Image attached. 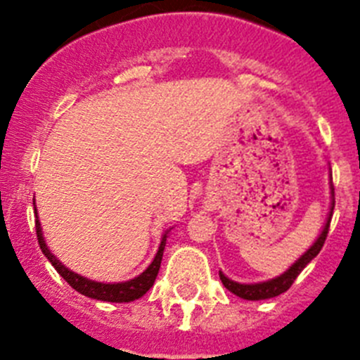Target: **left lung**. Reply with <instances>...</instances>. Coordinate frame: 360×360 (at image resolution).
Wrapping results in <instances>:
<instances>
[{
  "mask_svg": "<svg viewBox=\"0 0 360 360\" xmlns=\"http://www.w3.org/2000/svg\"><path fill=\"white\" fill-rule=\"evenodd\" d=\"M333 207H335V200H333V186H332V207H330V214L326 218V224H324L323 231H321L319 238L314 241L310 249L303 254V256L299 257L297 262L287 270V272H283L281 276L274 279H269V281H262V283H250V285H245V283H236L229 279L224 272H219V279L224 283V287L227 290H231L232 294L238 295L241 299H249V301H259V299H270L276 297V295L283 294V292H287L288 288L292 287V283L295 281L301 272H303L304 266L321 252L323 249L324 240L328 236V229H330V221H332V214H333Z\"/></svg>",
  "mask_w": 360,
  "mask_h": 360,
  "instance_id": "8db88e82",
  "label": "left lung"
}]
</instances>
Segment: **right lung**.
<instances>
[{"instance_id":"1","label":"right lung","mask_w":360,"mask_h":360,"mask_svg":"<svg viewBox=\"0 0 360 360\" xmlns=\"http://www.w3.org/2000/svg\"><path fill=\"white\" fill-rule=\"evenodd\" d=\"M36 211V209H34ZM36 232H37V241H39V247L43 250V254L46 256L50 263L53 265V269L61 274V278L68 283L70 287L73 290H77L79 294L86 295V297L91 299H98V301H108V303H129V301H135V299L142 297L149 288L153 287V283L157 279L158 270H160V263H162V256H164V249H165V240H167V232L162 236L160 247L157 250V256L151 262V265L142 272L141 276H136V278L129 279V281L124 283H98V281H91L88 278H82V276L75 274L70 269H66L44 243L43 238V229H41L39 219H37V211H36Z\"/></svg>"}]
</instances>
